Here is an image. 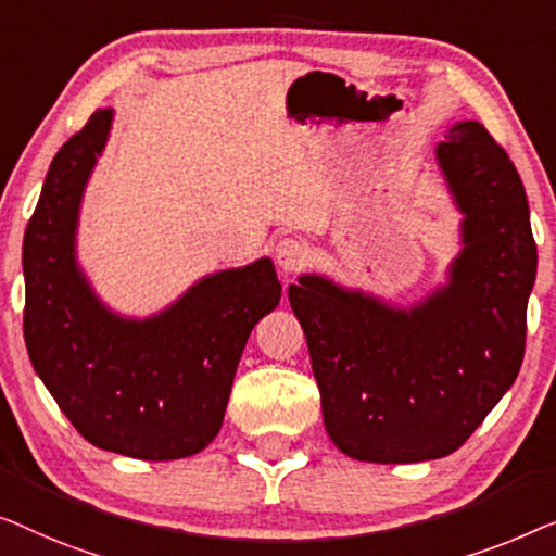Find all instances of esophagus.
Wrapping results in <instances>:
<instances>
[{
	"label": "esophagus",
	"instance_id": "obj_1",
	"mask_svg": "<svg viewBox=\"0 0 556 556\" xmlns=\"http://www.w3.org/2000/svg\"><path fill=\"white\" fill-rule=\"evenodd\" d=\"M275 262H277V267L281 271H287V275H294V271L307 267L309 249L302 239L285 237V239H279L277 247H275Z\"/></svg>",
	"mask_w": 556,
	"mask_h": 556
}]
</instances>
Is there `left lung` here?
I'll use <instances>...</instances> for the list:
<instances>
[{
    "label": "left lung",
    "instance_id": "obj_1",
    "mask_svg": "<svg viewBox=\"0 0 556 556\" xmlns=\"http://www.w3.org/2000/svg\"><path fill=\"white\" fill-rule=\"evenodd\" d=\"M435 159L464 214L448 285L410 309L319 275L289 285L327 433L370 464H418L460 448L523 359L536 244L521 178L476 121L453 125Z\"/></svg>",
    "mask_w": 556,
    "mask_h": 556
}]
</instances>
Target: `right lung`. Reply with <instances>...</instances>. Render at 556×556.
I'll use <instances>...</instances> for the list:
<instances>
[{
    "label": "right lung",
    "instance_id": "right-lung-1",
    "mask_svg": "<svg viewBox=\"0 0 556 556\" xmlns=\"http://www.w3.org/2000/svg\"><path fill=\"white\" fill-rule=\"evenodd\" d=\"M111 123V108H100L60 148L27 224V353L85 441L130 458H186L222 428L239 357L281 285L275 264L260 260L203 277L148 319L108 309L77 267L75 231Z\"/></svg>",
    "mask_w": 556,
    "mask_h": 556
}]
</instances>
